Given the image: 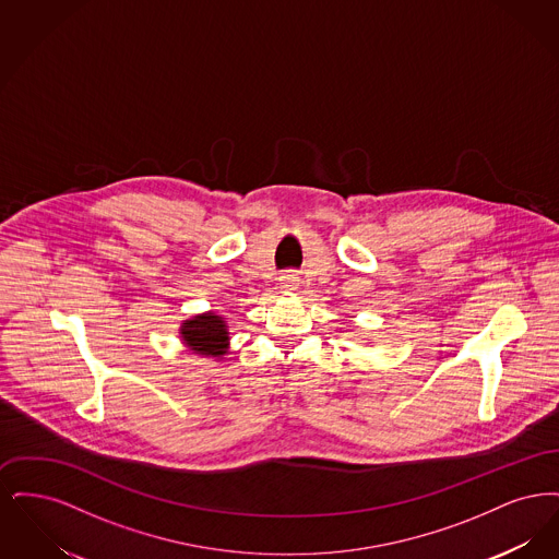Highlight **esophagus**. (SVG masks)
<instances>
[{
    "label": "esophagus",
    "instance_id": "34e87169",
    "mask_svg": "<svg viewBox=\"0 0 559 559\" xmlns=\"http://www.w3.org/2000/svg\"><path fill=\"white\" fill-rule=\"evenodd\" d=\"M278 281H281V289H285V292H293L299 285V276L295 272H285Z\"/></svg>",
    "mask_w": 559,
    "mask_h": 559
}]
</instances>
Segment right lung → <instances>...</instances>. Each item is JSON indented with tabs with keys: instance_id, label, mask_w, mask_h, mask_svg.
Masks as SVG:
<instances>
[{
	"instance_id": "right-lung-1",
	"label": "right lung",
	"mask_w": 559,
	"mask_h": 559,
	"mask_svg": "<svg viewBox=\"0 0 559 559\" xmlns=\"http://www.w3.org/2000/svg\"><path fill=\"white\" fill-rule=\"evenodd\" d=\"M182 342L188 349L201 356H213L219 358L228 349V329L226 320L213 312L199 314L192 319L185 320L180 326Z\"/></svg>"
}]
</instances>
